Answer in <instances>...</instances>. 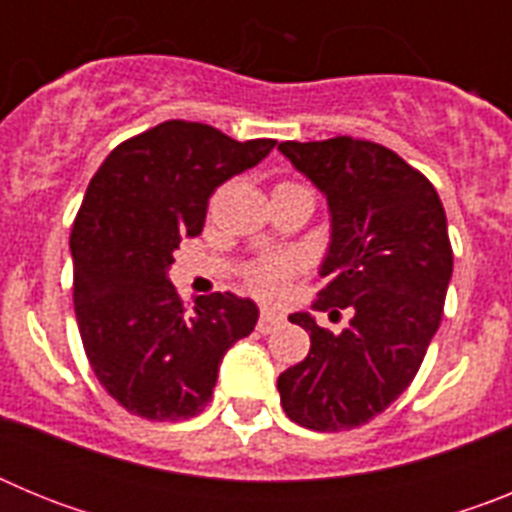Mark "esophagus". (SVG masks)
<instances>
[{"label": "esophagus", "mask_w": 512, "mask_h": 512, "mask_svg": "<svg viewBox=\"0 0 512 512\" xmlns=\"http://www.w3.org/2000/svg\"><path fill=\"white\" fill-rule=\"evenodd\" d=\"M282 312H277V310H269V307H266L264 312H261V318H259V330L261 333H271V330H277L279 325H282Z\"/></svg>", "instance_id": "34e87169"}]
</instances>
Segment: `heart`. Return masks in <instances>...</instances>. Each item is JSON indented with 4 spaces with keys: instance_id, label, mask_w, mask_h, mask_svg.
I'll use <instances>...</instances> for the list:
<instances>
[{
    "instance_id": "1",
    "label": "heart",
    "mask_w": 512,
    "mask_h": 512,
    "mask_svg": "<svg viewBox=\"0 0 512 512\" xmlns=\"http://www.w3.org/2000/svg\"><path fill=\"white\" fill-rule=\"evenodd\" d=\"M279 187H287V184H279ZM292 269H295V264L289 259H284V256H271V259H261L248 266L246 279L253 292L274 297L282 292L287 279L292 277Z\"/></svg>"
}]
</instances>
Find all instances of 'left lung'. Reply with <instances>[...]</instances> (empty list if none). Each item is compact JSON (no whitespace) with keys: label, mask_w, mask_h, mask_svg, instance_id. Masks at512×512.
I'll return each mask as SVG.
<instances>
[{"label":"left lung","mask_w":512,"mask_h":512,"mask_svg":"<svg viewBox=\"0 0 512 512\" xmlns=\"http://www.w3.org/2000/svg\"><path fill=\"white\" fill-rule=\"evenodd\" d=\"M279 151L328 202L315 310L341 307L351 320L333 333L310 312L289 315L310 333V354L277 390L297 425L348 431L408 390L436 336L454 271L446 212L420 171L369 140H287Z\"/></svg>","instance_id":"left-lung-1"}]
</instances>
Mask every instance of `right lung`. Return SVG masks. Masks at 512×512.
Here are the masks:
<instances>
[{
	"label": "right lung",
	"instance_id": "1",
	"mask_svg": "<svg viewBox=\"0 0 512 512\" xmlns=\"http://www.w3.org/2000/svg\"><path fill=\"white\" fill-rule=\"evenodd\" d=\"M274 146L169 120L120 143L89 182L71 230L76 323L99 384L128 413H202L223 356L259 320L256 302L230 292L184 315L169 269L179 243L202 233L212 192Z\"/></svg>",
	"mask_w": 512,
	"mask_h": 512
}]
</instances>
